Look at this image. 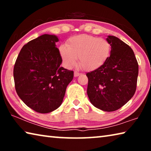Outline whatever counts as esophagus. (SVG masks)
<instances>
[{"instance_id":"obj_1","label":"esophagus","mask_w":151,"mask_h":151,"mask_svg":"<svg viewBox=\"0 0 151 151\" xmlns=\"http://www.w3.org/2000/svg\"><path fill=\"white\" fill-rule=\"evenodd\" d=\"M80 75L81 73H78L77 71H75V72H74V76H75V77H77V76H78Z\"/></svg>"}]
</instances>
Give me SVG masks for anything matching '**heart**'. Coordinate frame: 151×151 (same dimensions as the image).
<instances>
[{"instance_id": "heart-1", "label": "heart", "mask_w": 151, "mask_h": 151, "mask_svg": "<svg viewBox=\"0 0 151 151\" xmlns=\"http://www.w3.org/2000/svg\"><path fill=\"white\" fill-rule=\"evenodd\" d=\"M59 53L65 65L71 68L76 63L85 70H93L101 66L111 55V46L106 39L87 35L70 38L66 45H61Z\"/></svg>"}]
</instances>
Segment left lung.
<instances>
[{
  "instance_id": "8db88e82",
  "label": "left lung",
  "mask_w": 151,
  "mask_h": 151,
  "mask_svg": "<svg viewBox=\"0 0 151 151\" xmlns=\"http://www.w3.org/2000/svg\"><path fill=\"white\" fill-rule=\"evenodd\" d=\"M111 55L100 67L86 74L87 94L93 105L111 112L124 105L134 94L139 65L134 53L119 38L108 36Z\"/></svg>"
}]
</instances>
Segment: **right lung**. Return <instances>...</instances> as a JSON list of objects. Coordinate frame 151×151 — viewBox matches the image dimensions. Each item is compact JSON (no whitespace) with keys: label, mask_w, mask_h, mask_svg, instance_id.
Instances as JSON below:
<instances>
[{"label":"right lung","mask_w":151,"mask_h":151,"mask_svg":"<svg viewBox=\"0 0 151 151\" xmlns=\"http://www.w3.org/2000/svg\"><path fill=\"white\" fill-rule=\"evenodd\" d=\"M57 36L42 35L23 46L14 64L15 89L27 106L48 113L63 103L74 73L61 67Z\"/></svg>","instance_id":"1"}]
</instances>
